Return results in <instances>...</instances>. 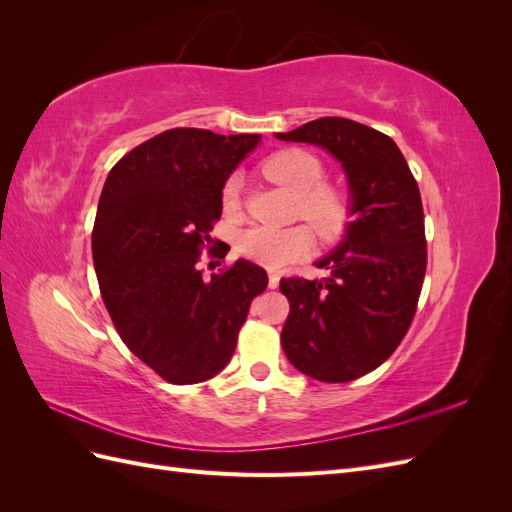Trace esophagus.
<instances>
[{"label": "esophagus", "instance_id": "34e87169", "mask_svg": "<svg viewBox=\"0 0 512 512\" xmlns=\"http://www.w3.org/2000/svg\"><path fill=\"white\" fill-rule=\"evenodd\" d=\"M277 286H280V273L269 271V288H277Z\"/></svg>", "mask_w": 512, "mask_h": 512}]
</instances>
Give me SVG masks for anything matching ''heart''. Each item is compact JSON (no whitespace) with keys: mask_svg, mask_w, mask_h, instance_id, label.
Listing matches in <instances>:
<instances>
[{"mask_svg":"<svg viewBox=\"0 0 512 512\" xmlns=\"http://www.w3.org/2000/svg\"><path fill=\"white\" fill-rule=\"evenodd\" d=\"M262 173L297 194L294 215L307 220L318 239L333 243L344 237L352 220V200L344 185L324 181L327 170L316 153L301 147L282 149L262 162ZM241 192L243 179L237 173L228 175L222 185V207L226 213L239 211ZM309 226H250L239 232L237 252L258 265L271 269L282 267L309 252L312 247Z\"/></svg>","mask_w":512,"mask_h":512,"instance_id":"heart-1","label":"heart"}]
</instances>
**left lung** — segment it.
I'll return each instance as SVG.
<instances>
[{"mask_svg": "<svg viewBox=\"0 0 512 512\" xmlns=\"http://www.w3.org/2000/svg\"><path fill=\"white\" fill-rule=\"evenodd\" d=\"M275 136L331 151L350 181L356 218L318 262L327 277L280 282L288 361L320 382H350L389 359L414 320L427 269L421 192L393 138L359 121L320 117Z\"/></svg>", "mask_w": 512, "mask_h": 512, "instance_id": "1", "label": "left lung"}]
</instances>
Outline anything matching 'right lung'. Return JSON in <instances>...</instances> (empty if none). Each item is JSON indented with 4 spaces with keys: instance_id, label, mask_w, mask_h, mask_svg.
Here are the masks:
<instances>
[{
    "instance_id": "add662e5",
    "label": "right lung",
    "mask_w": 512,
    "mask_h": 512,
    "mask_svg": "<svg viewBox=\"0 0 512 512\" xmlns=\"http://www.w3.org/2000/svg\"><path fill=\"white\" fill-rule=\"evenodd\" d=\"M258 138L166 130L128 151L102 188L91 232L102 301L123 344L170 384L205 382L226 367L269 284L247 260L211 277L198 269L222 185Z\"/></svg>"
}]
</instances>
